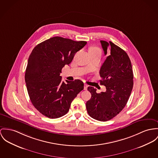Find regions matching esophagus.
<instances>
[{"label":"esophagus","instance_id":"esophagus-1","mask_svg":"<svg viewBox=\"0 0 158 158\" xmlns=\"http://www.w3.org/2000/svg\"><path fill=\"white\" fill-rule=\"evenodd\" d=\"M87 88H88V85L86 84H84V90H86Z\"/></svg>","mask_w":158,"mask_h":158}]
</instances>
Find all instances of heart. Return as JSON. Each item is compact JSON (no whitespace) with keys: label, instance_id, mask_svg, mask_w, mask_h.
<instances>
[{"label":"heart","instance_id":"heart-1","mask_svg":"<svg viewBox=\"0 0 158 158\" xmlns=\"http://www.w3.org/2000/svg\"><path fill=\"white\" fill-rule=\"evenodd\" d=\"M89 51H100V50L97 48H91L89 49Z\"/></svg>","mask_w":158,"mask_h":158}]
</instances>
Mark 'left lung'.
Wrapping results in <instances>:
<instances>
[{"instance_id": "left-lung-1", "label": "left lung", "mask_w": 158, "mask_h": 158, "mask_svg": "<svg viewBox=\"0 0 158 158\" xmlns=\"http://www.w3.org/2000/svg\"><path fill=\"white\" fill-rule=\"evenodd\" d=\"M106 55L108 48L110 54L100 70V85L106 91L96 93V89L88 86L91 98L86 103L89 115L101 122H106L118 114L126 106L134 85L132 64L126 52L111 41H100Z\"/></svg>"}]
</instances>
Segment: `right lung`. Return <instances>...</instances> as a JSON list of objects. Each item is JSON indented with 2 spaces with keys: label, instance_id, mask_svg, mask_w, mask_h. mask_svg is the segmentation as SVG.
Instances as JSON below:
<instances>
[{
  "label": "right lung",
  "instance_id": "1",
  "mask_svg": "<svg viewBox=\"0 0 158 158\" xmlns=\"http://www.w3.org/2000/svg\"><path fill=\"white\" fill-rule=\"evenodd\" d=\"M86 44L54 36L38 44L32 50L25 72V82L31 101L41 114L50 118L65 115L84 82L62 81V69L73 60L75 53Z\"/></svg>",
  "mask_w": 158,
  "mask_h": 158
}]
</instances>
